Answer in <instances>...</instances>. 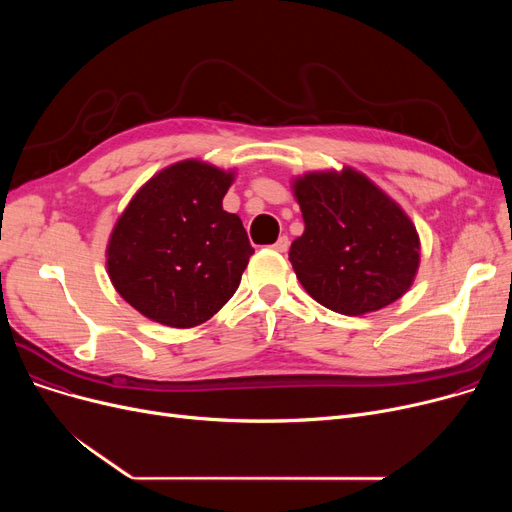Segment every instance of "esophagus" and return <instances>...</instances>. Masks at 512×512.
Here are the masks:
<instances>
[{"mask_svg": "<svg viewBox=\"0 0 512 512\" xmlns=\"http://www.w3.org/2000/svg\"><path fill=\"white\" fill-rule=\"evenodd\" d=\"M288 245H290V240H288V236H280V238L276 240V245H274V249H276L278 253H286V251H288Z\"/></svg>", "mask_w": 512, "mask_h": 512, "instance_id": "34e87169", "label": "esophagus"}]
</instances>
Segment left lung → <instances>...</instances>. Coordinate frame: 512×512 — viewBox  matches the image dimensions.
Here are the masks:
<instances>
[{"label": "left lung", "mask_w": 512, "mask_h": 512, "mask_svg": "<svg viewBox=\"0 0 512 512\" xmlns=\"http://www.w3.org/2000/svg\"><path fill=\"white\" fill-rule=\"evenodd\" d=\"M305 232L288 259L311 297L336 313L378 311L405 294L419 267L413 222L363 174H307L294 182Z\"/></svg>", "instance_id": "obj_1"}]
</instances>
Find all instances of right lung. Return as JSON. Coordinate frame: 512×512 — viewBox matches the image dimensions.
<instances>
[{
  "instance_id": "add662e5",
  "label": "right lung",
  "mask_w": 512,
  "mask_h": 512,
  "mask_svg": "<svg viewBox=\"0 0 512 512\" xmlns=\"http://www.w3.org/2000/svg\"><path fill=\"white\" fill-rule=\"evenodd\" d=\"M230 182L203 161H180L120 215L107 272L120 297L157 324L199 326L236 292L255 249L238 215L222 207Z\"/></svg>"
}]
</instances>
